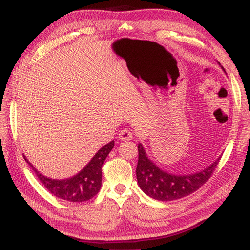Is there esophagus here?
Listing matches in <instances>:
<instances>
[{"label": "esophagus", "mask_w": 250, "mask_h": 250, "mask_svg": "<svg viewBox=\"0 0 250 250\" xmlns=\"http://www.w3.org/2000/svg\"><path fill=\"white\" fill-rule=\"evenodd\" d=\"M133 138V133L131 132L130 130H126V129H124L120 131L119 133V139L122 141H126V140H131V139Z\"/></svg>", "instance_id": "34e87169"}]
</instances>
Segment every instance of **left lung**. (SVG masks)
<instances>
[{"label": "left lung", "mask_w": 250, "mask_h": 250, "mask_svg": "<svg viewBox=\"0 0 250 250\" xmlns=\"http://www.w3.org/2000/svg\"><path fill=\"white\" fill-rule=\"evenodd\" d=\"M222 69L225 71L223 67ZM138 184L147 196L163 202L179 200V198L188 196L197 191L213 174L219 160H221V156H219L210 166L200 172L185 175H176L161 170L153 161L147 158L146 152L141 143L138 145Z\"/></svg>", "instance_id": "8db88e82"}]
</instances>
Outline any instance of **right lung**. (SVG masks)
<instances>
[{
    "label": "right lung",
    "mask_w": 250,
    "mask_h": 250,
    "mask_svg": "<svg viewBox=\"0 0 250 250\" xmlns=\"http://www.w3.org/2000/svg\"><path fill=\"white\" fill-rule=\"evenodd\" d=\"M113 146H115V141L112 140L98 150L94 158L88 162L82 171L74 176L62 180L49 179V177L43 175L33 167V164L29 162L25 155L24 159L29 164V167L33 168V171L35 172L41 183L48 189L49 193H52L56 197L62 198V200L79 203L90 200L99 192L101 188V177H103L101 167H103L110 151L113 149Z\"/></svg>",
    "instance_id": "obj_1"
}]
</instances>
